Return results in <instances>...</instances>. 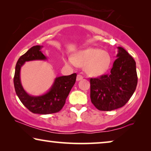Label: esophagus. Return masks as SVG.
Returning <instances> with one entry per match:
<instances>
[{
    "instance_id": "obj_1",
    "label": "esophagus",
    "mask_w": 151,
    "mask_h": 151,
    "mask_svg": "<svg viewBox=\"0 0 151 151\" xmlns=\"http://www.w3.org/2000/svg\"><path fill=\"white\" fill-rule=\"evenodd\" d=\"M83 79V76H81V75H78L77 76V78H76V80H77V81H80V80H81Z\"/></svg>"
}]
</instances>
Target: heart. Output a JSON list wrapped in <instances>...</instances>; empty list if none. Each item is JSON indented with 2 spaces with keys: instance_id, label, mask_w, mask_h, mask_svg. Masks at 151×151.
Returning a JSON list of instances; mask_svg holds the SVG:
<instances>
[{
  "instance_id": "heart-1",
  "label": "heart",
  "mask_w": 151,
  "mask_h": 151,
  "mask_svg": "<svg viewBox=\"0 0 151 151\" xmlns=\"http://www.w3.org/2000/svg\"><path fill=\"white\" fill-rule=\"evenodd\" d=\"M65 62L72 67L84 66V71L88 75L98 76L108 70L111 64V57L105 51L98 48H88L78 51L74 57L69 55Z\"/></svg>"
}]
</instances>
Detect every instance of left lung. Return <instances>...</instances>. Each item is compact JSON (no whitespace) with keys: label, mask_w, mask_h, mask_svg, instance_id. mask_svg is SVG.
Here are the masks:
<instances>
[{"label":"left lung","mask_w":151,"mask_h":151,"mask_svg":"<svg viewBox=\"0 0 151 151\" xmlns=\"http://www.w3.org/2000/svg\"><path fill=\"white\" fill-rule=\"evenodd\" d=\"M117 59L111 73L91 78V100L100 111H109L124 106L137 84L136 63L123 47H117Z\"/></svg>","instance_id":"1"}]
</instances>
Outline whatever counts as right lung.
Masks as SVG:
<instances>
[{
	"instance_id": "right-lung-1",
	"label": "right lung",
	"mask_w": 151,
	"mask_h": 151,
	"mask_svg": "<svg viewBox=\"0 0 151 151\" xmlns=\"http://www.w3.org/2000/svg\"><path fill=\"white\" fill-rule=\"evenodd\" d=\"M42 47L40 45L32 47L20 57L16 65L14 84L16 95L26 108L34 113L46 115L57 113L61 110L75 84L77 74L55 78L50 88L45 93L36 96L27 93L20 80V69L26 62L47 60L41 51Z\"/></svg>"
}]
</instances>
